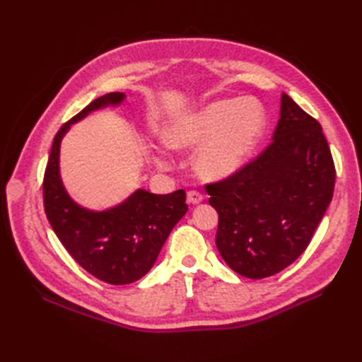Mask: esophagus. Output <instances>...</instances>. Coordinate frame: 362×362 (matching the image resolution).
<instances>
[{
    "label": "esophagus",
    "mask_w": 362,
    "mask_h": 362,
    "mask_svg": "<svg viewBox=\"0 0 362 362\" xmlns=\"http://www.w3.org/2000/svg\"><path fill=\"white\" fill-rule=\"evenodd\" d=\"M187 201L191 205H197V204H201L204 201V196L201 193H197V191H188Z\"/></svg>",
    "instance_id": "obj_1"
}]
</instances>
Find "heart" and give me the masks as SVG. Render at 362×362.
<instances>
[{
  "label": "heart",
  "mask_w": 362,
  "mask_h": 362,
  "mask_svg": "<svg viewBox=\"0 0 362 362\" xmlns=\"http://www.w3.org/2000/svg\"><path fill=\"white\" fill-rule=\"evenodd\" d=\"M266 127L263 107L252 99H218L175 118L163 129L171 149H194V171L204 180H224L247 163ZM158 168H168L153 156Z\"/></svg>",
  "instance_id": "obj_1"
}]
</instances>
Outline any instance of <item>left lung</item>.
Instances as JSON below:
<instances>
[{"instance_id": "left-lung-1", "label": "left lung", "mask_w": 362, "mask_h": 362, "mask_svg": "<svg viewBox=\"0 0 362 362\" xmlns=\"http://www.w3.org/2000/svg\"><path fill=\"white\" fill-rule=\"evenodd\" d=\"M334 179L320 124L283 93L272 143L232 177L206 185L222 259L252 280L294 263L332 202Z\"/></svg>"}]
</instances>
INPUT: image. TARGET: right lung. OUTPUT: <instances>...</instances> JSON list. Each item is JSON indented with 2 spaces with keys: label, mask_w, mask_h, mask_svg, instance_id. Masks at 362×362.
I'll return each mask as SVG.
<instances>
[{
  "label": "right lung",
  "mask_w": 362,
  "mask_h": 362,
  "mask_svg": "<svg viewBox=\"0 0 362 362\" xmlns=\"http://www.w3.org/2000/svg\"><path fill=\"white\" fill-rule=\"evenodd\" d=\"M124 99V93H107L65 122L54 136L43 180L45 213L54 233L87 272L110 284H129L148 274L171 230L188 211L183 189L153 194L138 188L105 210H90L68 194L60 175L64 136L90 113L119 107Z\"/></svg>",
  "instance_id": "add662e5"
}]
</instances>
